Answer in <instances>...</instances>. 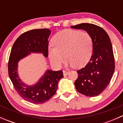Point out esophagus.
Here are the masks:
<instances>
[{
    "mask_svg": "<svg viewBox=\"0 0 123 123\" xmlns=\"http://www.w3.org/2000/svg\"><path fill=\"white\" fill-rule=\"evenodd\" d=\"M63 74H64V75H67L69 74V72L67 71H63Z\"/></svg>",
    "mask_w": 123,
    "mask_h": 123,
    "instance_id": "esophagus-1",
    "label": "esophagus"
}]
</instances>
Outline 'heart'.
<instances>
[{
  "instance_id": "b5f03b06",
  "label": "heart",
  "mask_w": 123,
  "mask_h": 123,
  "mask_svg": "<svg viewBox=\"0 0 123 123\" xmlns=\"http://www.w3.org/2000/svg\"><path fill=\"white\" fill-rule=\"evenodd\" d=\"M52 43L54 46L49 48L48 56L50 62L56 68L61 66L65 56L67 58V66L83 67L89 62L92 54L91 36L80 30L61 31L53 37Z\"/></svg>"
}]
</instances>
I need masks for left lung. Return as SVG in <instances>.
<instances>
[{
    "instance_id": "left-lung-1",
    "label": "left lung",
    "mask_w": 123,
    "mask_h": 123,
    "mask_svg": "<svg viewBox=\"0 0 123 123\" xmlns=\"http://www.w3.org/2000/svg\"><path fill=\"white\" fill-rule=\"evenodd\" d=\"M71 27L85 30L93 40L92 55L85 67L77 71L79 75L74 82L75 89L86 96H98L106 89L114 73L111 40L102 28L93 24L81 23Z\"/></svg>"
}]
</instances>
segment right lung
<instances>
[{"instance_id":"obj_1","label":"right lung","mask_w":123,"mask_h":123,"mask_svg":"<svg viewBox=\"0 0 123 123\" xmlns=\"http://www.w3.org/2000/svg\"><path fill=\"white\" fill-rule=\"evenodd\" d=\"M51 31L48 28L36 29L25 32L15 42L10 54L8 73L10 79L19 96L24 99L35 104H43L56 93L58 83L64 77L61 70L47 69L35 84L28 85L18 75V62L31 54L48 56V38Z\"/></svg>"}]
</instances>
